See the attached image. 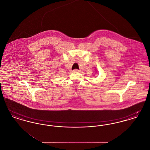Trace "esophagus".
<instances>
[{"mask_svg": "<svg viewBox=\"0 0 150 150\" xmlns=\"http://www.w3.org/2000/svg\"><path fill=\"white\" fill-rule=\"evenodd\" d=\"M73 72H80V70H79L78 69H75V70H73Z\"/></svg>", "mask_w": 150, "mask_h": 150, "instance_id": "34e87169", "label": "esophagus"}]
</instances>
